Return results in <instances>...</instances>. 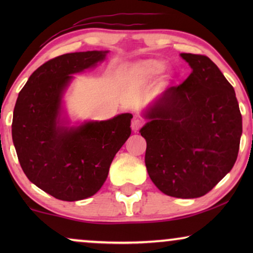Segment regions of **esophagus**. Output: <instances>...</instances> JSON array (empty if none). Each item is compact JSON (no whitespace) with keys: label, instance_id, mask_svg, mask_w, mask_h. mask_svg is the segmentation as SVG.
Masks as SVG:
<instances>
[{"label":"esophagus","instance_id":"obj_1","mask_svg":"<svg viewBox=\"0 0 253 253\" xmlns=\"http://www.w3.org/2000/svg\"><path fill=\"white\" fill-rule=\"evenodd\" d=\"M143 121L139 120V119H134L132 122H131V129H132V131H134V132H137L138 130L140 129L141 126H143Z\"/></svg>","mask_w":253,"mask_h":253}]
</instances>
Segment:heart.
I'll list each match as a JSON object with an SVG mask.
<instances>
[{
    "mask_svg": "<svg viewBox=\"0 0 253 253\" xmlns=\"http://www.w3.org/2000/svg\"><path fill=\"white\" fill-rule=\"evenodd\" d=\"M165 70V64L159 60H145L127 69L126 78L131 84L138 85L158 77Z\"/></svg>",
    "mask_w": 253,
    "mask_h": 253,
    "instance_id": "1",
    "label": "heart"
}]
</instances>
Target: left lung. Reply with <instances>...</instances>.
<instances>
[{
  "instance_id": "1",
  "label": "left lung",
  "mask_w": 253,
  "mask_h": 253,
  "mask_svg": "<svg viewBox=\"0 0 253 253\" xmlns=\"http://www.w3.org/2000/svg\"><path fill=\"white\" fill-rule=\"evenodd\" d=\"M191 74L162 92L143 112L145 165L165 195L198 198L236 162L242 115L234 87L207 56L182 53Z\"/></svg>"
}]
</instances>
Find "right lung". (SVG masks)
Listing matches in <instances>:
<instances>
[{
	"label": "right lung",
	"mask_w": 253,
	"mask_h": 253,
	"mask_svg": "<svg viewBox=\"0 0 253 253\" xmlns=\"http://www.w3.org/2000/svg\"><path fill=\"white\" fill-rule=\"evenodd\" d=\"M108 53L79 51L49 60L30 76L17 98L11 131L19 164L33 184L56 199L95 195L131 134L129 113L70 126L63 107L74 75L95 68Z\"/></svg>",
	"instance_id": "1"
}]
</instances>
